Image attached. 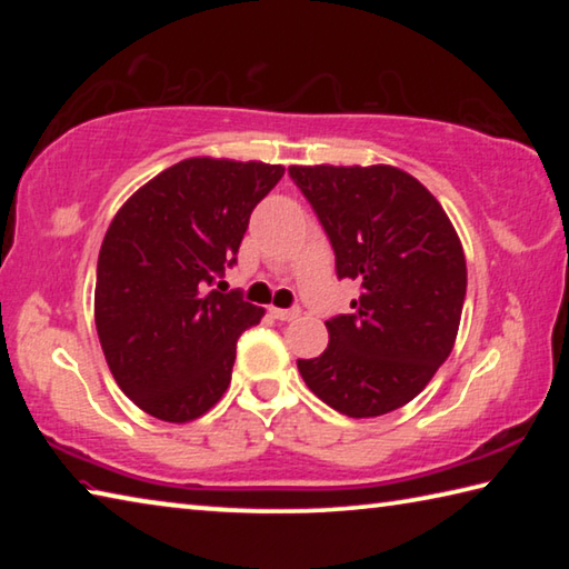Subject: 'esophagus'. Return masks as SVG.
Wrapping results in <instances>:
<instances>
[{"label":"esophagus","mask_w":569,"mask_h":569,"mask_svg":"<svg viewBox=\"0 0 569 569\" xmlns=\"http://www.w3.org/2000/svg\"><path fill=\"white\" fill-rule=\"evenodd\" d=\"M298 308H271V316L276 321H293L298 319Z\"/></svg>","instance_id":"34e87169"}]
</instances>
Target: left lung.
Returning a JSON list of instances; mask_svg holds the SVG:
<instances>
[{
    "mask_svg": "<svg viewBox=\"0 0 569 569\" xmlns=\"http://www.w3.org/2000/svg\"><path fill=\"white\" fill-rule=\"evenodd\" d=\"M288 176L331 240L336 276L361 293L326 321L329 349L298 359L316 397L353 419L381 417L427 387L455 346L467 263L439 200L391 166H293Z\"/></svg>",
    "mask_w": 569,
    "mask_h": 569,
    "instance_id": "left-lung-1",
    "label": "left lung"
}]
</instances>
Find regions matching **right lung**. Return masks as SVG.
<instances>
[{
  "label": "right lung",
  "mask_w": 569,
  "mask_h": 569,
  "mask_svg": "<svg viewBox=\"0 0 569 569\" xmlns=\"http://www.w3.org/2000/svg\"><path fill=\"white\" fill-rule=\"evenodd\" d=\"M281 178V166L190 158L112 218L94 323L114 381L150 417L186 423L226 393L238 336L263 308L212 286L236 266L250 213Z\"/></svg>",
  "instance_id": "add662e5"
}]
</instances>
